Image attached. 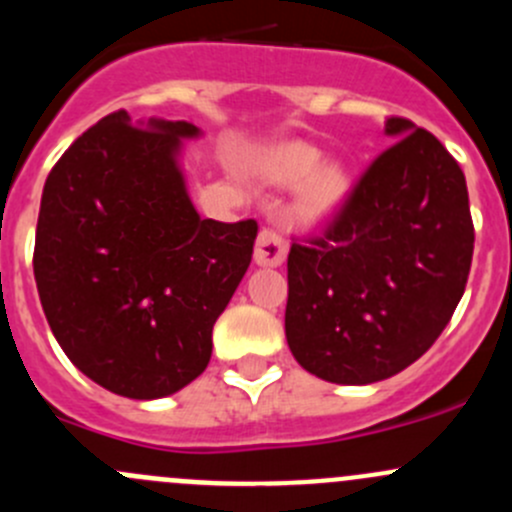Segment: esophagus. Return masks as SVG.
<instances>
[{
	"instance_id": "34e87169",
	"label": "esophagus",
	"mask_w": 512,
	"mask_h": 512,
	"mask_svg": "<svg viewBox=\"0 0 512 512\" xmlns=\"http://www.w3.org/2000/svg\"><path fill=\"white\" fill-rule=\"evenodd\" d=\"M287 257V240L280 235V232L260 230L255 242V262L260 267H280Z\"/></svg>"
}]
</instances>
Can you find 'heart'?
<instances>
[{"label":"heart","mask_w":512,"mask_h":512,"mask_svg":"<svg viewBox=\"0 0 512 512\" xmlns=\"http://www.w3.org/2000/svg\"><path fill=\"white\" fill-rule=\"evenodd\" d=\"M322 153L307 143L289 141L270 148L260 158V173L272 185H297L304 183L299 193V215L309 223H319L337 213L349 198V175L339 165H322Z\"/></svg>","instance_id":"1"}]
</instances>
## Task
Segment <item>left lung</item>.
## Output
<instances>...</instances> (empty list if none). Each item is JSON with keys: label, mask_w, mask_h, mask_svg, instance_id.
I'll use <instances>...</instances> for the list:
<instances>
[{"label": "left lung", "mask_w": 512, "mask_h": 512, "mask_svg": "<svg viewBox=\"0 0 512 512\" xmlns=\"http://www.w3.org/2000/svg\"><path fill=\"white\" fill-rule=\"evenodd\" d=\"M324 235L287 257L285 334L302 369L374 384L411 366L451 322L473 260L466 175L433 133L399 116Z\"/></svg>", "instance_id": "left-lung-1"}]
</instances>
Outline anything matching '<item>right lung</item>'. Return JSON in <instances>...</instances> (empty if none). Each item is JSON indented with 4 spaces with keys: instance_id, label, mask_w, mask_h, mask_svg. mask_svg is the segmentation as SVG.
Segmentation results:
<instances>
[{
    "instance_id": "right-lung-1",
    "label": "right lung",
    "mask_w": 512,
    "mask_h": 512,
    "mask_svg": "<svg viewBox=\"0 0 512 512\" xmlns=\"http://www.w3.org/2000/svg\"><path fill=\"white\" fill-rule=\"evenodd\" d=\"M200 128L108 113L51 168L34 280L64 354L91 381L138 401L198 379L213 324L245 277L255 220H203L180 151Z\"/></svg>"
}]
</instances>
